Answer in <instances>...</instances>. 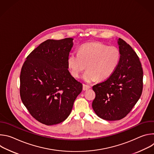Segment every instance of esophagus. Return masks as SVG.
<instances>
[{"label": "esophagus", "mask_w": 154, "mask_h": 154, "mask_svg": "<svg viewBox=\"0 0 154 154\" xmlns=\"http://www.w3.org/2000/svg\"><path fill=\"white\" fill-rule=\"evenodd\" d=\"M90 88H91V86H90L85 85V84L83 85V90L85 91V90H88Z\"/></svg>", "instance_id": "34e87169"}]
</instances>
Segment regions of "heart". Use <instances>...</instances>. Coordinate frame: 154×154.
Here are the masks:
<instances>
[{"mask_svg":"<svg viewBox=\"0 0 154 154\" xmlns=\"http://www.w3.org/2000/svg\"><path fill=\"white\" fill-rule=\"evenodd\" d=\"M121 60V52L116 46H108L100 42H91L82 45L78 53L73 52L68 58V66L75 78L83 75L87 83L96 80H105L116 70Z\"/></svg>","mask_w":154,"mask_h":154,"instance_id":"1","label":"heart"}]
</instances>
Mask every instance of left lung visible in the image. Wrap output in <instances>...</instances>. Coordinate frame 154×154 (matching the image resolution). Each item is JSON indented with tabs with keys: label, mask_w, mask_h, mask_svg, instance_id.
<instances>
[{
	"label": "left lung",
	"mask_w": 154,
	"mask_h": 154,
	"mask_svg": "<svg viewBox=\"0 0 154 154\" xmlns=\"http://www.w3.org/2000/svg\"><path fill=\"white\" fill-rule=\"evenodd\" d=\"M121 60L112 75L93 86L96 97L92 107L96 114L106 121L125 117L140 98L143 71L139 57L131 47L118 39Z\"/></svg>",
	"instance_id": "1"
}]
</instances>
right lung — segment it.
<instances>
[{
  "instance_id": "obj_1",
  "label": "right lung",
  "mask_w": 154,
  "mask_h": 154,
  "mask_svg": "<svg viewBox=\"0 0 154 154\" xmlns=\"http://www.w3.org/2000/svg\"><path fill=\"white\" fill-rule=\"evenodd\" d=\"M73 39H48L26 58L20 75V96L30 114L47 125L70 115L82 84L68 71Z\"/></svg>"
}]
</instances>
